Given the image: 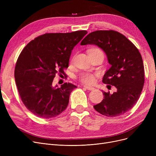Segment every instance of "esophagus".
I'll list each match as a JSON object with an SVG mask.
<instances>
[{
	"mask_svg": "<svg viewBox=\"0 0 156 156\" xmlns=\"http://www.w3.org/2000/svg\"><path fill=\"white\" fill-rule=\"evenodd\" d=\"M83 87L87 90H94V87H89V86H87V85H84Z\"/></svg>",
	"mask_w": 156,
	"mask_h": 156,
	"instance_id": "obj_1",
	"label": "esophagus"
}]
</instances>
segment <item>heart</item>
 Instances as JSON below:
<instances>
[{"label":"heart","instance_id":"1","mask_svg":"<svg viewBox=\"0 0 156 156\" xmlns=\"http://www.w3.org/2000/svg\"><path fill=\"white\" fill-rule=\"evenodd\" d=\"M94 50L101 51V49L97 48H94L92 49L91 51H94ZM79 80L81 83H83L84 84L92 85L94 83V81H95V76L93 75V74L88 73H85L81 74V75L79 76Z\"/></svg>","mask_w":156,"mask_h":156}]
</instances>
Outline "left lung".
Returning a JSON list of instances; mask_svg holds the SVG:
<instances>
[{
  "mask_svg": "<svg viewBox=\"0 0 156 156\" xmlns=\"http://www.w3.org/2000/svg\"><path fill=\"white\" fill-rule=\"evenodd\" d=\"M95 44L108 56L111 67L102 82L115 86L117 92H103L104 99L94 105L100 114L116 117L132 109L140 96L145 82L142 57L136 46L125 35L114 30H97L89 34L81 45Z\"/></svg>",
  "mask_w": 156,
  "mask_h": 156,
  "instance_id": "left-lung-1",
  "label": "left lung"
}]
</instances>
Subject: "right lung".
<instances>
[{
	"mask_svg": "<svg viewBox=\"0 0 156 156\" xmlns=\"http://www.w3.org/2000/svg\"><path fill=\"white\" fill-rule=\"evenodd\" d=\"M87 34L86 30L47 33L20 53L14 69L16 84L23 103L37 116L54 118L67 108L71 92L77 87L64 83L54 87L53 80L56 74L65 76L71 51Z\"/></svg>",
	"mask_w": 156,
	"mask_h": 156,
	"instance_id": "obj_1",
	"label": "right lung"
}]
</instances>
